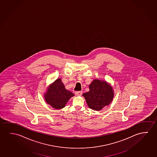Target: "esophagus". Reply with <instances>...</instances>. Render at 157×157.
<instances>
[{
  "label": "esophagus",
  "mask_w": 157,
  "mask_h": 157,
  "mask_svg": "<svg viewBox=\"0 0 157 157\" xmlns=\"http://www.w3.org/2000/svg\"><path fill=\"white\" fill-rule=\"evenodd\" d=\"M82 91H75V94H76L77 96H81L82 94Z\"/></svg>",
  "instance_id": "esophagus-1"
}]
</instances>
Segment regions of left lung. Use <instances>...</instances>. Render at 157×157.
<instances>
[{"label": "left lung", "mask_w": 157, "mask_h": 157, "mask_svg": "<svg viewBox=\"0 0 157 157\" xmlns=\"http://www.w3.org/2000/svg\"><path fill=\"white\" fill-rule=\"evenodd\" d=\"M90 91L82 94L88 106L92 110L99 111L111 103L113 97V88L105 82L94 80L89 85Z\"/></svg>", "instance_id": "obj_1"}]
</instances>
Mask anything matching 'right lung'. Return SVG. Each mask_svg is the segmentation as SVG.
<instances>
[{
    "instance_id": "1",
    "label": "right lung",
    "mask_w": 157,
    "mask_h": 157,
    "mask_svg": "<svg viewBox=\"0 0 157 157\" xmlns=\"http://www.w3.org/2000/svg\"><path fill=\"white\" fill-rule=\"evenodd\" d=\"M74 96L72 92L66 89L61 79H58L51 85L44 97L48 104L54 108L60 109L64 108L70 98Z\"/></svg>"
}]
</instances>
